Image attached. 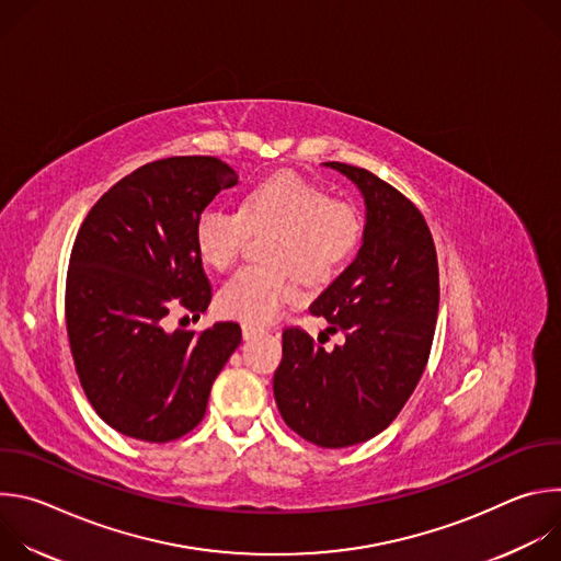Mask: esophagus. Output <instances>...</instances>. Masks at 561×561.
<instances>
[{
  "mask_svg": "<svg viewBox=\"0 0 561 561\" xmlns=\"http://www.w3.org/2000/svg\"><path fill=\"white\" fill-rule=\"evenodd\" d=\"M242 335H244V340H253L257 335H264V329L257 324H242Z\"/></svg>",
  "mask_w": 561,
  "mask_h": 561,
  "instance_id": "esophagus-1",
  "label": "esophagus"
}]
</instances>
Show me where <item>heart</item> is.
<instances>
[{
	"instance_id": "obj_1",
	"label": "heart",
	"mask_w": 561,
	"mask_h": 561,
	"mask_svg": "<svg viewBox=\"0 0 561 561\" xmlns=\"http://www.w3.org/2000/svg\"><path fill=\"white\" fill-rule=\"evenodd\" d=\"M249 228H275L268 244L273 266L239 268L219 288L217 304L224 314L262 327L297 295L295 272L308 284H327L344 271L362 244L364 217L324 188L282 173L251 188L242 210H202L195 247L208 266L226 271L242 251Z\"/></svg>"
}]
</instances>
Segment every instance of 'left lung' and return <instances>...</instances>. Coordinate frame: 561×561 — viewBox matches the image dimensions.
Instances as JSON below:
<instances>
[{"label": "left lung", "mask_w": 561, "mask_h": 561, "mask_svg": "<svg viewBox=\"0 0 561 561\" xmlns=\"http://www.w3.org/2000/svg\"><path fill=\"white\" fill-rule=\"evenodd\" d=\"M362 193L357 257L312 304L346 342L327 351L301 329L282 335L273 392L284 422L306 442L346 448L381 433L413 394L435 335L439 271L424 215L366 169L327 162Z\"/></svg>", "instance_id": "1"}]
</instances>
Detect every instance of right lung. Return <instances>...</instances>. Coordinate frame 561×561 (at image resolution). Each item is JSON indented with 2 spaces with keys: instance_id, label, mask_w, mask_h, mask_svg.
<instances>
[{
  "instance_id": "right-lung-1",
  "label": "right lung",
  "mask_w": 561,
  "mask_h": 561,
  "mask_svg": "<svg viewBox=\"0 0 561 561\" xmlns=\"http://www.w3.org/2000/svg\"><path fill=\"white\" fill-rule=\"evenodd\" d=\"M237 173L217 157H167L119 180L87 215L66 277V331L98 415L117 433L164 444L204 417L215 377L242 342L234 322L167 331L182 306L199 317L210 284L195 221Z\"/></svg>"
}]
</instances>
